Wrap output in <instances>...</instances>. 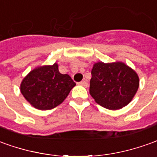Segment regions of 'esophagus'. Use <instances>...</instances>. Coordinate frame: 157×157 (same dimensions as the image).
<instances>
[{"instance_id":"34e87169","label":"esophagus","mask_w":157,"mask_h":157,"mask_svg":"<svg viewBox=\"0 0 157 157\" xmlns=\"http://www.w3.org/2000/svg\"><path fill=\"white\" fill-rule=\"evenodd\" d=\"M79 84H80V85H82V86H85V87H86V86H87V85H88V84H87V82H86V81H82V82H79Z\"/></svg>"}]
</instances>
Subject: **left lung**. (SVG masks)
Instances as JSON below:
<instances>
[{"label":"left lung","mask_w":157,"mask_h":157,"mask_svg":"<svg viewBox=\"0 0 157 157\" xmlns=\"http://www.w3.org/2000/svg\"><path fill=\"white\" fill-rule=\"evenodd\" d=\"M91 73L90 94L106 109L116 110L128 105L139 88L138 75L121 62H98Z\"/></svg>","instance_id":"obj_1"}]
</instances>
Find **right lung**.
<instances>
[{
	"mask_svg": "<svg viewBox=\"0 0 157 157\" xmlns=\"http://www.w3.org/2000/svg\"><path fill=\"white\" fill-rule=\"evenodd\" d=\"M75 82L67 74H61L57 63L38 67L23 80L20 91L35 108L52 109L66 98Z\"/></svg>",
	"mask_w": 157,
	"mask_h": 157,
	"instance_id": "add662e5",
	"label": "right lung"
}]
</instances>
